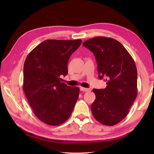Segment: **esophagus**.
Segmentation results:
<instances>
[{"mask_svg":"<svg viewBox=\"0 0 154 154\" xmlns=\"http://www.w3.org/2000/svg\"><path fill=\"white\" fill-rule=\"evenodd\" d=\"M80 90L82 91H85V92H89V91H91V89H89V88H85L82 87H80Z\"/></svg>","mask_w":154,"mask_h":154,"instance_id":"34e87169","label":"esophagus"}]
</instances>
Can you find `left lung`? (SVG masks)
Listing matches in <instances>:
<instances>
[{
	"label": "left lung",
	"instance_id": "left-lung-1",
	"mask_svg": "<svg viewBox=\"0 0 154 154\" xmlns=\"http://www.w3.org/2000/svg\"><path fill=\"white\" fill-rule=\"evenodd\" d=\"M83 45L93 53L100 79L106 82L105 89H93L96 99L91 104V112L102 124L115 125L127 116L137 97L135 62L125 48L112 38L95 37Z\"/></svg>",
	"mask_w": 154,
	"mask_h": 154
}]
</instances>
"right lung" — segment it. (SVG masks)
Masks as SVG:
<instances>
[{"label":"right lung","instance_id":"right-lung-1","mask_svg":"<svg viewBox=\"0 0 154 154\" xmlns=\"http://www.w3.org/2000/svg\"><path fill=\"white\" fill-rule=\"evenodd\" d=\"M81 40H48L37 45L26 59L23 90L35 115L51 126L65 122L73 111L79 88L61 82L68 73L67 63Z\"/></svg>","mask_w":154,"mask_h":154}]
</instances>
